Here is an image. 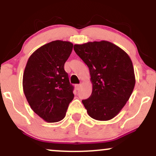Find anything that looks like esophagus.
Masks as SVG:
<instances>
[{
	"label": "esophagus",
	"mask_w": 156,
	"mask_h": 156,
	"mask_svg": "<svg viewBox=\"0 0 156 156\" xmlns=\"http://www.w3.org/2000/svg\"><path fill=\"white\" fill-rule=\"evenodd\" d=\"M80 87H81V85H80V84H76V85H75V87H76V90H79V89L80 88Z\"/></svg>",
	"instance_id": "34e87169"
}]
</instances>
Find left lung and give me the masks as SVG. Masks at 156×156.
Segmentation results:
<instances>
[{"label":"left lung","mask_w":156,"mask_h":156,"mask_svg":"<svg viewBox=\"0 0 156 156\" xmlns=\"http://www.w3.org/2000/svg\"><path fill=\"white\" fill-rule=\"evenodd\" d=\"M73 49L90 71L92 94L82 101L87 113L96 120L114 118L128 101L136 83L130 57L105 40L76 44Z\"/></svg>","instance_id":"left-lung-1"}]
</instances>
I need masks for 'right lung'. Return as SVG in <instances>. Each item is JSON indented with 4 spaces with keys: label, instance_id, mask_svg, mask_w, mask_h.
I'll return each instance as SVG.
<instances>
[{
    "label": "right lung",
    "instance_id": "1",
    "mask_svg": "<svg viewBox=\"0 0 156 156\" xmlns=\"http://www.w3.org/2000/svg\"><path fill=\"white\" fill-rule=\"evenodd\" d=\"M73 45L68 41H52L28 59L23 76V92L33 111L45 122L64 119L74 97L73 86L64 69Z\"/></svg>",
    "mask_w": 156,
    "mask_h": 156
}]
</instances>
